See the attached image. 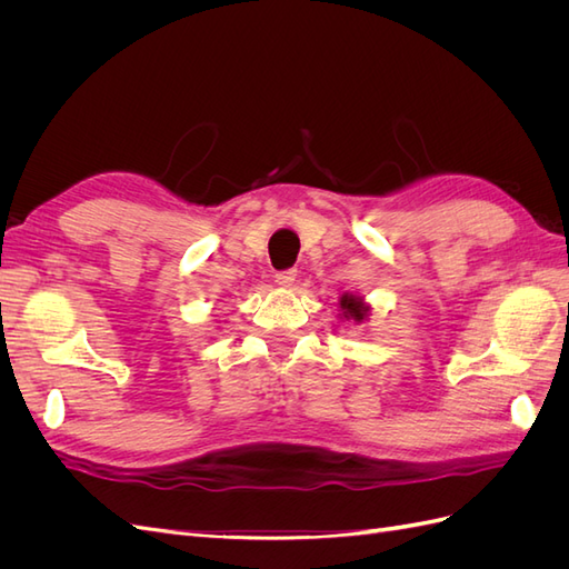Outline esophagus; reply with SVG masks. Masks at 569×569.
Masks as SVG:
<instances>
[{
	"label": "esophagus",
	"mask_w": 569,
	"mask_h": 569,
	"mask_svg": "<svg viewBox=\"0 0 569 569\" xmlns=\"http://www.w3.org/2000/svg\"><path fill=\"white\" fill-rule=\"evenodd\" d=\"M295 280H297V270L295 268H287V270L274 272V282H278L280 287H289Z\"/></svg>",
	"instance_id": "obj_1"
}]
</instances>
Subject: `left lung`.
I'll list each match as a JSON object with an SVG mask.
<instances>
[{
  "label": "left lung",
  "instance_id": "1",
  "mask_svg": "<svg viewBox=\"0 0 569 569\" xmlns=\"http://www.w3.org/2000/svg\"><path fill=\"white\" fill-rule=\"evenodd\" d=\"M341 311H343V318L347 320H356V322H363L366 316H368V306L363 303V299L360 297H353V295H343L341 301Z\"/></svg>",
  "mask_w": 569,
  "mask_h": 569
}]
</instances>
